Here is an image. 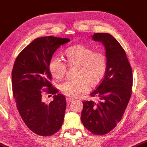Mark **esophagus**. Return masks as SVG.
Wrapping results in <instances>:
<instances>
[{
	"label": "esophagus",
	"instance_id": "esophagus-1",
	"mask_svg": "<svg viewBox=\"0 0 147 147\" xmlns=\"http://www.w3.org/2000/svg\"><path fill=\"white\" fill-rule=\"evenodd\" d=\"M73 100H74V99L71 98V97H66V101H67V102H68V103L73 102Z\"/></svg>",
	"mask_w": 147,
	"mask_h": 147
}]
</instances>
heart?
Returning a JSON list of instances; mask_svg holds the SVG:
<instances>
[{
    "label": "heart",
    "instance_id": "1",
    "mask_svg": "<svg viewBox=\"0 0 147 147\" xmlns=\"http://www.w3.org/2000/svg\"><path fill=\"white\" fill-rule=\"evenodd\" d=\"M66 62L70 66H78L76 80H67L60 89L65 96L76 97L87 92L88 82L92 85L98 83L105 76L107 60L102 51H94L92 48L79 45L69 48L66 51ZM49 70L53 78L60 80L64 77L67 65L61 57L55 56L49 64Z\"/></svg>",
    "mask_w": 147,
    "mask_h": 147
}]
</instances>
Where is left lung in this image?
Segmentation results:
<instances>
[{"label": "left lung", "mask_w": 147, "mask_h": 147, "mask_svg": "<svg viewBox=\"0 0 147 147\" xmlns=\"http://www.w3.org/2000/svg\"><path fill=\"white\" fill-rule=\"evenodd\" d=\"M92 37L105 46L107 68L100 84L90 94L98 100H83L81 120L92 134L104 135L122 119L131 96L133 74L124 50L114 37L95 33Z\"/></svg>", "instance_id": "8db88e82"}]
</instances>
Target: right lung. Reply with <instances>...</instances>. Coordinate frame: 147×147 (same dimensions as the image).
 <instances>
[{"label": "right lung", "mask_w": 147, "mask_h": 147, "mask_svg": "<svg viewBox=\"0 0 147 147\" xmlns=\"http://www.w3.org/2000/svg\"><path fill=\"white\" fill-rule=\"evenodd\" d=\"M69 41L51 36L38 37L20 53L13 65L12 87L17 109L26 125L39 136H52L64 122L66 100L64 95L56 94L58 90L51 84L49 64L57 49ZM44 92L54 95L49 104L41 99Z\"/></svg>", "instance_id": "obj_1"}]
</instances>
